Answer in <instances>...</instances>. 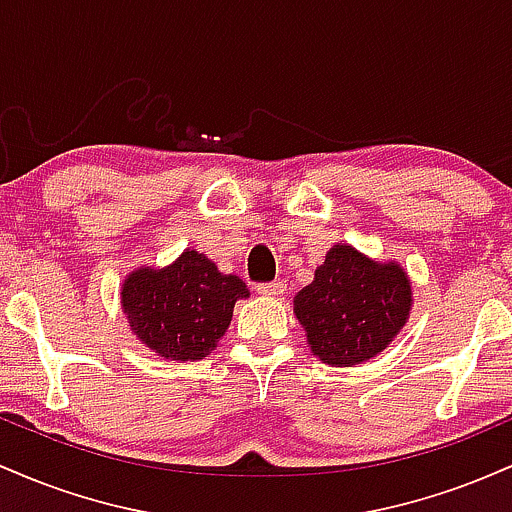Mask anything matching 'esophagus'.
<instances>
[{"label":"esophagus","instance_id":"1","mask_svg":"<svg viewBox=\"0 0 512 512\" xmlns=\"http://www.w3.org/2000/svg\"><path fill=\"white\" fill-rule=\"evenodd\" d=\"M286 291L284 281H272V284H257V293L267 298H276Z\"/></svg>","mask_w":512,"mask_h":512}]
</instances>
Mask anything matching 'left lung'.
I'll list each match as a JSON object with an SVG mask.
<instances>
[{"label": "left lung", "mask_w": 512, "mask_h": 512, "mask_svg": "<svg viewBox=\"0 0 512 512\" xmlns=\"http://www.w3.org/2000/svg\"><path fill=\"white\" fill-rule=\"evenodd\" d=\"M411 284L397 262H375L334 245L313 284L293 298L313 356L327 366H356L378 356L409 320Z\"/></svg>", "instance_id": "obj_1"}]
</instances>
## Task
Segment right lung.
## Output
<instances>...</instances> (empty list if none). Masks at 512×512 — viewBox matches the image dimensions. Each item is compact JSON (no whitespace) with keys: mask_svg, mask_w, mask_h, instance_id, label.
Masks as SVG:
<instances>
[{"mask_svg":"<svg viewBox=\"0 0 512 512\" xmlns=\"http://www.w3.org/2000/svg\"><path fill=\"white\" fill-rule=\"evenodd\" d=\"M250 291L236 274L197 250L163 269L139 267L122 284V313L139 342L170 361H199L231 325L233 308Z\"/></svg>","mask_w":512,"mask_h":512,"instance_id":"1","label":"right lung"}]
</instances>
